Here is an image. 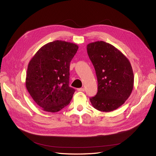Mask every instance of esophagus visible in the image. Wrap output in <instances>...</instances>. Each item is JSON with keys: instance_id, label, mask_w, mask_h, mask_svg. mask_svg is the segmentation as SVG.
Segmentation results:
<instances>
[{"instance_id": "34e87169", "label": "esophagus", "mask_w": 156, "mask_h": 156, "mask_svg": "<svg viewBox=\"0 0 156 156\" xmlns=\"http://www.w3.org/2000/svg\"><path fill=\"white\" fill-rule=\"evenodd\" d=\"M78 91H84L85 89L83 88V87H81V88H78Z\"/></svg>"}]
</instances>
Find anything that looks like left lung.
Here are the masks:
<instances>
[{"label":"left lung","instance_id":"8db88e82","mask_svg":"<svg viewBox=\"0 0 156 156\" xmlns=\"http://www.w3.org/2000/svg\"><path fill=\"white\" fill-rule=\"evenodd\" d=\"M87 52L98 78V93L90 100L95 109L110 112L129 98L134 86L130 62L116 47L105 41L87 45Z\"/></svg>","mask_w":156,"mask_h":156}]
</instances>
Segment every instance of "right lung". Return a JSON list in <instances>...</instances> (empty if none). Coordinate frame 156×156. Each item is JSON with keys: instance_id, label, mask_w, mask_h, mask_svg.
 <instances>
[{"instance_id": "obj_1", "label": "right lung", "mask_w": 156, "mask_h": 156, "mask_svg": "<svg viewBox=\"0 0 156 156\" xmlns=\"http://www.w3.org/2000/svg\"><path fill=\"white\" fill-rule=\"evenodd\" d=\"M78 49L74 43L57 40L41 47L30 60L26 86L43 111L58 112L70 103L75 91L69 86L70 62Z\"/></svg>"}]
</instances>
